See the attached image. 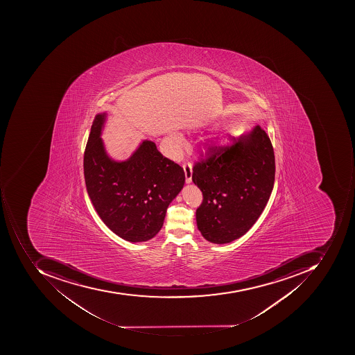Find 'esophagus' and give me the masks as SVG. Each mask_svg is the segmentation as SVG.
I'll return each mask as SVG.
<instances>
[{"instance_id":"34e87169","label":"esophagus","mask_w":355,"mask_h":355,"mask_svg":"<svg viewBox=\"0 0 355 355\" xmlns=\"http://www.w3.org/2000/svg\"><path fill=\"white\" fill-rule=\"evenodd\" d=\"M183 171H184V175H186V182H192V174L193 167L190 162H186L182 165Z\"/></svg>"}]
</instances>
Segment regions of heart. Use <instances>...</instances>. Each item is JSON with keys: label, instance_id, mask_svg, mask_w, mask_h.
<instances>
[{"label": "heart", "instance_id": "heart-1", "mask_svg": "<svg viewBox=\"0 0 355 355\" xmlns=\"http://www.w3.org/2000/svg\"><path fill=\"white\" fill-rule=\"evenodd\" d=\"M169 141H171L173 147H174V149H176V150H179L181 146H182V137L177 135V133H173V135H169Z\"/></svg>", "mask_w": 355, "mask_h": 355}]
</instances>
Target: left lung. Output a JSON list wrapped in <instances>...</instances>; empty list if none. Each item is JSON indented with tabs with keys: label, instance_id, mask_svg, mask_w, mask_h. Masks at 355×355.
I'll use <instances>...</instances> for the list:
<instances>
[{
	"label": "left lung",
	"instance_id": "1",
	"mask_svg": "<svg viewBox=\"0 0 355 355\" xmlns=\"http://www.w3.org/2000/svg\"><path fill=\"white\" fill-rule=\"evenodd\" d=\"M274 178L273 147L259 125L226 146L211 147L192 175L204 196L196 223L205 239L230 243L246 234L267 206Z\"/></svg>",
	"mask_w": 355,
	"mask_h": 355
}]
</instances>
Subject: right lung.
Masks as SVG:
<instances>
[{"label": "right lung", "mask_w": 355, "mask_h": 355, "mask_svg": "<svg viewBox=\"0 0 355 355\" xmlns=\"http://www.w3.org/2000/svg\"><path fill=\"white\" fill-rule=\"evenodd\" d=\"M107 119V112L96 115L84 153L88 196L114 234L133 243L148 241L160 232L167 207L182 190L184 172L149 139L125 160H114L101 139Z\"/></svg>", "instance_id": "obj_1"}]
</instances>
